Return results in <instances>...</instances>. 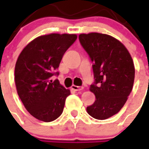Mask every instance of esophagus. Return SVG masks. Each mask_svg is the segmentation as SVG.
<instances>
[{
  "label": "esophagus",
  "mask_w": 149,
  "mask_h": 149,
  "mask_svg": "<svg viewBox=\"0 0 149 149\" xmlns=\"http://www.w3.org/2000/svg\"><path fill=\"white\" fill-rule=\"evenodd\" d=\"M72 89L75 90V91H81L83 89V86H77V85H72Z\"/></svg>",
  "instance_id": "obj_1"
}]
</instances>
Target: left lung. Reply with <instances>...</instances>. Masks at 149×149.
<instances>
[{
	"label": "left lung",
	"instance_id": "obj_1",
	"mask_svg": "<svg viewBox=\"0 0 149 149\" xmlns=\"http://www.w3.org/2000/svg\"><path fill=\"white\" fill-rule=\"evenodd\" d=\"M79 40L93 62L94 77L90 91L96 100L86 111L93 118L107 119L121 110L132 90V58L122 42L108 35L81 34Z\"/></svg>",
	"mask_w": 149,
	"mask_h": 149
}]
</instances>
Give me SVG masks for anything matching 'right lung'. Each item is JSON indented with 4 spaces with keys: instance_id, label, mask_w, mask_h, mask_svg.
Masks as SVG:
<instances>
[{
    "instance_id": "obj_1",
    "label": "right lung",
    "mask_w": 149,
    "mask_h": 149,
    "mask_svg": "<svg viewBox=\"0 0 149 149\" xmlns=\"http://www.w3.org/2000/svg\"><path fill=\"white\" fill-rule=\"evenodd\" d=\"M77 38L76 35L50 34L31 41L21 52L15 65L17 94L30 114L52 122L60 117L70 90L56 79L64 53Z\"/></svg>"
}]
</instances>
